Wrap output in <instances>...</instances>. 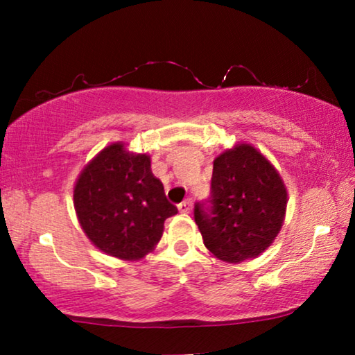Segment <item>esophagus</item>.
<instances>
[{"instance_id": "esophagus-1", "label": "esophagus", "mask_w": 355, "mask_h": 355, "mask_svg": "<svg viewBox=\"0 0 355 355\" xmlns=\"http://www.w3.org/2000/svg\"><path fill=\"white\" fill-rule=\"evenodd\" d=\"M178 207H179V211L189 213V211H191V208H192V198H186V200L179 203Z\"/></svg>"}]
</instances>
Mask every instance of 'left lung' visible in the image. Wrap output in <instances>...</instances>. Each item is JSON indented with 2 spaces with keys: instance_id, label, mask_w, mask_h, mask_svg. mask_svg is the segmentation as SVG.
<instances>
[{
  "instance_id": "1",
  "label": "left lung",
  "mask_w": 355,
  "mask_h": 355,
  "mask_svg": "<svg viewBox=\"0 0 355 355\" xmlns=\"http://www.w3.org/2000/svg\"><path fill=\"white\" fill-rule=\"evenodd\" d=\"M286 203L288 192L273 164L252 145L237 144L213 162L211 196L196 203L193 218L216 259L241 263L273 244Z\"/></svg>"
}]
</instances>
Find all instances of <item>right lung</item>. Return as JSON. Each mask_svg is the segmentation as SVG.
<instances>
[{"mask_svg":"<svg viewBox=\"0 0 355 355\" xmlns=\"http://www.w3.org/2000/svg\"><path fill=\"white\" fill-rule=\"evenodd\" d=\"M74 208L82 230L101 252L139 260L162 239L164 220L178 208L153 176L150 157L116 142L82 169L74 186Z\"/></svg>","mask_w":355,"mask_h":355,"instance_id":"add662e5","label":"right lung"}]
</instances>
